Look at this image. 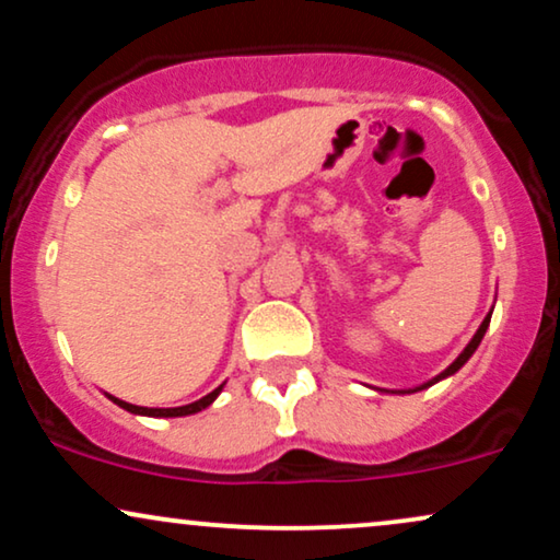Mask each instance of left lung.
<instances>
[{
  "label": "left lung",
  "instance_id": "obj_1",
  "mask_svg": "<svg viewBox=\"0 0 560 560\" xmlns=\"http://www.w3.org/2000/svg\"><path fill=\"white\" fill-rule=\"evenodd\" d=\"M490 315H493V310H490V313H488V315H485V320L480 323V328H477V334L472 336V341H469V345H467V347H464V352H462L459 357H456V360H454V362H451V365H448L446 370H443V373H441V375H435V378H433V381L422 383V386H417V388L401 390V394H415V390H422V388L433 386V383H438V381L448 378V375H454V373H456V370H459V368L464 365V362H467V360H469V357H472V354H475V349H477V347H480L482 336H485V331H488V326H490Z\"/></svg>",
  "mask_w": 560,
  "mask_h": 560
}]
</instances>
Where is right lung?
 <instances>
[{"instance_id": "right-lung-1", "label": "right lung", "mask_w": 560, "mask_h": 560, "mask_svg": "<svg viewBox=\"0 0 560 560\" xmlns=\"http://www.w3.org/2000/svg\"><path fill=\"white\" fill-rule=\"evenodd\" d=\"M221 388H224V386L213 388L211 394L203 396V399H198V401H192V404H185V407H170V409H161V407H135V404L117 399V396H109V399H112L114 404H117V407H122V409H127V412H132V415H145V417H185V415H195V412H200V409L211 407L215 396L221 394Z\"/></svg>"}]
</instances>
